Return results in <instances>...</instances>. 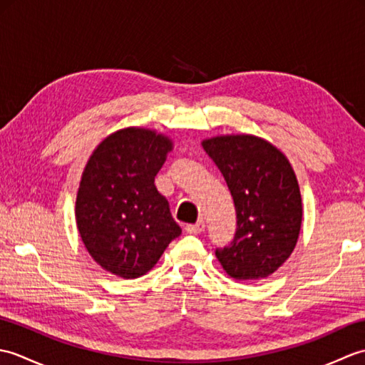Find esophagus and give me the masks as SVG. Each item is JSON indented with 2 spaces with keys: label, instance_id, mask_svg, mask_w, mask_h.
I'll use <instances>...</instances> for the list:
<instances>
[{
  "label": "esophagus",
  "instance_id": "1",
  "mask_svg": "<svg viewBox=\"0 0 365 365\" xmlns=\"http://www.w3.org/2000/svg\"><path fill=\"white\" fill-rule=\"evenodd\" d=\"M185 230H187L188 234H191V235L202 234V232L205 230V222H204V221H199V222H196V224H188V226L185 227Z\"/></svg>",
  "mask_w": 365,
  "mask_h": 365
}]
</instances>
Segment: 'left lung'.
Segmentation results:
<instances>
[{"instance_id": "1", "label": "left lung", "mask_w": 365, "mask_h": 365, "mask_svg": "<svg viewBox=\"0 0 365 365\" xmlns=\"http://www.w3.org/2000/svg\"><path fill=\"white\" fill-rule=\"evenodd\" d=\"M202 147L221 170L237 212L235 237L216 257L238 281L268 277L290 257L301 230L292 165L277 147L252 135L204 139Z\"/></svg>"}]
</instances>
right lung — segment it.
<instances>
[{"label":"right lung","instance_id":"1","mask_svg":"<svg viewBox=\"0 0 365 365\" xmlns=\"http://www.w3.org/2000/svg\"><path fill=\"white\" fill-rule=\"evenodd\" d=\"M170 150L168 136L128 127L105 138L83 170L76 227L91 257L115 276L145 274L182 234L153 183Z\"/></svg>","mask_w":365,"mask_h":365}]
</instances>
